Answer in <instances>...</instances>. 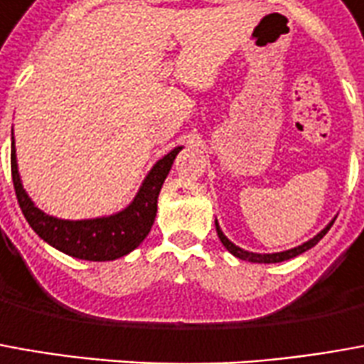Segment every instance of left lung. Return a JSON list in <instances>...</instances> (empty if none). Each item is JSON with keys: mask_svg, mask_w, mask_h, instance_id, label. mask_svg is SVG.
<instances>
[{"mask_svg": "<svg viewBox=\"0 0 364 364\" xmlns=\"http://www.w3.org/2000/svg\"><path fill=\"white\" fill-rule=\"evenodd\" d=\"M335 223V218H333L329 225L325 226L321 232H317V235L314 236V238H309L307 242L299 244V246H296V248H289V250H284V252H272V254H258V252H250V250H244V248H240V246H236L235 242H230L228 238L225 236V232L220 230V226H218V223L215 220V226H217V235L218 238H220V242H223V246H225L228 252L232 254V256H236V258H240V260H248V262H256V264H276V262H284V260H289V258H296V256H299V254H304L306 250H309V248H314L315 244L319 242L321 238H323L325 235H327V230L331 228V225Z\"/></svg>", "mask_w": 364, "mask_h": 364, "instance_id": "1", "label": "left lung"}]
</instances>
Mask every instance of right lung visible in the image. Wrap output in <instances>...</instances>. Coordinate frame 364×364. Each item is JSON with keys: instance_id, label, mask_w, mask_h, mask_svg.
I'll use <instances>...</instances> for the list:
<instances>
[{"instance_id": "obj_1", "label": "right lung", "mask_w": 364, "mask_h": 364, "mask_svg": "<svg viewBox=\"0 0 364 364\" xmlns=\"http://www.w3.org/2000/svg\"><path fill=\"white\" fill-rule=\"evenodd\" d=\"M181 149V146H177L149 169L136 197L126 208L108 217L67 220L43 213L27 195V191L23 189L21 175L17 167L14 132H11V177H14L15 195L27 223L53 248L80 260H116L136 250L149 235L156 220L159 191L164 187L165 177L169 175L173 159Z\"/></svg>"}]
</instances>
